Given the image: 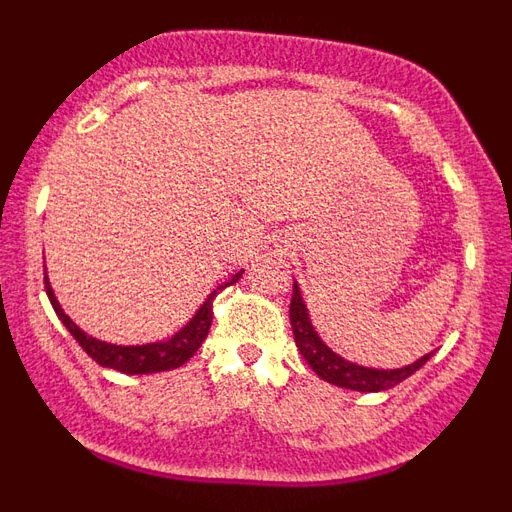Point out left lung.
Masks as SVG:
<instances>
[{
	"instance_id": "1",
	"label": "left lung",
	"mask_w": 512,
	"mask_h": 512,
	"mask_svg": "<svg viewBox=\"0 0 512 512\" xmlns=\"http://www.w3.org/2000/svg\"><path fill=\"white\" fill-rule=\"evenodd\" d=\"M289 320H292V333H295L297 351L302 354V359L310 364V369L318 374L325 382L336 384V387H346V390L356 392H382L392 390L395 384L405 382L410 374H415L425 361L431 359V354H425L423 359H418L415 364L405 366V369H366V366H356L351 361L341 359L338 354H333L328 346L318 338V333L312 330L310 318H307V310L302 305L300 289H292V302H289Z\"/></svg>"
}]
</instances>
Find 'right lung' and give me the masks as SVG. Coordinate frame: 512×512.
Masks as SVG:
<instances>
[{
	"label": "right lung",
	"mask_w": 512,
	"mask_h": 512,
	"mask_svg": "<svg viewBox=\"0 0 512 512\" xmlns=\"http://www.w3.org/2000/svg\"><path fill=\"white\" fill-rule=\"evenodd\" d=\"M238 279H241V274H235L228 284H220V287L207 297L205 305L197 310V315H194L174 338H169V341L164 343H148V346H112V343H102L97 341V338L87 336V333L81 328H76L74 320L61 310L56 295H53L51 284H48V277H45V292H48V300H51L53 310H56V315L61 318V323L69 328V333L76 338V343H79L99 366H107V369H115V372L122 374H153L169 372V369H176V366L187 364V361L192 359L194 351L202 346V341H205L207 333H210L212 300L220 295V289L230 287V284H235Z\"/></svg>",
	"instance_id": "add662e5"
}]
</instances>
